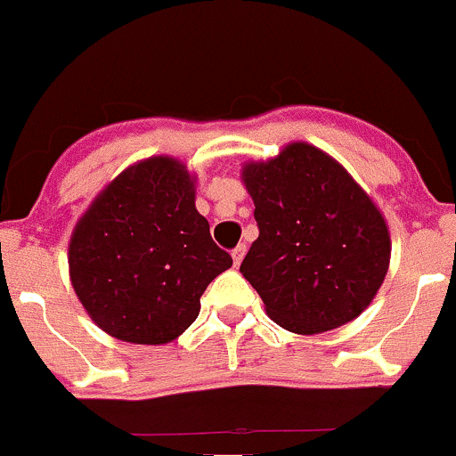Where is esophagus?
Here are the masks:
<instances>
[{"instance_id": "1", "label": "esophagus", "mask_w": 456, "mask_h": 456, "mask_svg": "<svg viewBox=\"0 0 456 456\" xmlns=\"http://www.w3.org/2000/svg\"><path fill=\"white\" fill-rule=\"evenodd\" d=\"M245 251H247V245H238L236 249L232 251L233 265H240V263H242V258H245Z\"/></svg>"}]
</instances>
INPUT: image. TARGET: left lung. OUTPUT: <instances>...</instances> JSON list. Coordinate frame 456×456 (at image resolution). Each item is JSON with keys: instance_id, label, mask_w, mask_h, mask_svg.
Instances as JSON below:
<instances>
[{"instance_id": "8db88e82", "label": "left lung", "mask_w": 456, "mask_h": 456, "mask_svg": "<svg viewBox=\"0 0 456 456\" xmlns=\"http://www.w3.org/2000/svg\"><path fill=\"white\" fill-rule=\"evenodd\" d=\"M258 238L240 272L273 322L296 334L346 325L377 296L390 265L381 211L343 167L305 142L245 165Z\"/></svg>"}]
</instances>
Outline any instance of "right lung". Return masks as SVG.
Segmentation results:
<instances>
[{"instance_id": "1", "label": "right lung", "mask_w": 456, "mask_h": 456, "mask_svg": "<svg viewBox=\"0 0 456 456\" xmlns=\"http://www.w3.org/2000/svg\"><path fill=\"white\" fill-rule=\"evenodd\" d=\"M232 263L174 158L122 171L82 216L69 247L70 282L88 316L140 346L183 334L198 318L202 291Z\"/></svg>"}]
</instances>
